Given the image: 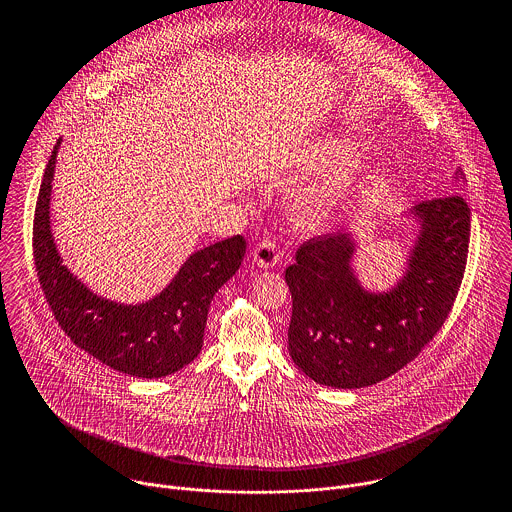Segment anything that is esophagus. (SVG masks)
Instances as JSON below:
<instances>
[{
    "instance_id": "obj_1",
    "label": "esophagus",
    "mask_w": 512,
    "mask_h": 512,
    "mask_svg": "<svg viewBox=\"0 0 512 512\" xmlns=\"http://www.w3.org/2000/svg\"><path fill=\"white\" fill-rule=\"evenodd\" d=\"M253 261L257 267L272 268L280 261V247L274 240H263L253 249Z\"/></svg>"
}]
</instances>
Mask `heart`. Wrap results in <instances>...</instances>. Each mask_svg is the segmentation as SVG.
<instances>
[{"mask_svg":"<svg viewBox=\"0 0 512 512\" xmlns=\"http://www.w3.org/2000/svg\"><path fill=\"white\" fill-rule=\"evenodd\" d=\"M299 165L305 171H322L336 165L317 188L299 197L297 215L307 222L326 219L351 203L366 184L365 155L359 151V144L347 136L328 134L318 138L301 151Z\"/></svg>","mask_w":512,"mask_h":512,"instance_id":"heart-1","label":"heart"}]
</instances>
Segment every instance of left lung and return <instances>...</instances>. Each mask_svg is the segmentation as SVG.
I'll return each instance as SVG.
<instances>
[{"instance_id": "obj_1", "label": "left lung", "mask_w": 512, "mask_h": 512, "mask_svg": "<svg viewBox=\"0 0 512 512\" xmlns=\"http://www.w3.org/2000/svg\"><path fill=\"white\" fill-rule=\"evenodd\" d=\"M411 213L418 234L390 292L361 286L351 267L355 240L349 232L311 238L286 268L293 303L288 349L317 384L355 390L382 382L411 363L443 326L463 282L470 209L451 194L426 199Z\"/></svg>"}]
</instances>
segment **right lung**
<instances>
[{
  "label": "right lung",
  "instance_id": "obj_1",
  "mask_svg": "<svg viewBox=\"0 0 512 512\" xmlns=\"http://www.w3.org/2000/svg\"><path fill=\"white\" fill-rule=\"evenodd\" d=\"M53 147L34 213L32 247L42 292L63 332L103 365L136 378H161L192 363L201 351L209 305L242 265L245 240L232 236L207 245L180 267L171 284L140 305L90 292L53 242L49 201L57 161Z\"/></svg>",
  "mask_w": 512,
  "mask_h": 512
}]
</instances>
